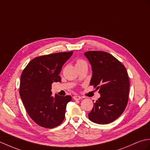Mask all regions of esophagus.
<instances>
[{
  "label": "esophagus",
  "instance_id": "esophagus-1",
  "mask_svg": "<svg viewBox=\"0 0 150 150\" xmlns=\"http://www.w3.org/2000/svg\"><path fill=\"white\" fill-rule=\"evenodd\" d=\"M73 99H74V100H79V99H81V97L79 96H74V97H73Z\"/></svg>",
  "mask_w": 150,
  "mask_h": 150
}]
</instances>
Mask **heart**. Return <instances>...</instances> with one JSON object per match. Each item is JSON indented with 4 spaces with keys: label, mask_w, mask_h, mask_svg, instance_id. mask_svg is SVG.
<instances>
[{
    "label": "heart",
    "mask_w": 150,
    "mask_h": 150,
    "mask_svg": "<svg viewBox=\"0 0 150 150\" xmlns=\"http://www.w3.org/2000/svg\"><path fill=\"white\" fill-rule=\"evenodd\" d=\"M83 63H85V62L83 60V59H78L77 60H76V65H80V64H83Z\"/></svg>",
    "instance_id": "b5f03b06"
}]
</instances>
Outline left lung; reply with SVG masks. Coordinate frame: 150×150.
Listing matches in <instances>:
<instances>
[{"instance_id": "obj_1", "label": "left lung", "mask_w": 150, "mask_h": 150, "mask_svg": "<svg viewBox=\"0 0 150 150\" xmlns=\"http://www.w3.org/2000/svg\"><path fill=\"white\" fill-rule=\"evenodd\" d=\"M85 55L93 72L90 85L99 89L101 94L88 118L97 124H108L117 119L127 105L129 88L127 71L121 62L106 52L91 51Z\"/></svg>"}]
</instances>
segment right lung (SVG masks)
Here are the masks:
<instances>
[{
    "label": "right lung",
    "instance_id": "1",
    "mask_svg": "<svg viewBox=\"0 0 150 150\" xmlns=\"http://www.w3.org/2000/svg\"><path fill=\"white\" fill-rule=\"evenodd\" d=\"M73 51L53 53L33 58L22 71L20 96L29 117L46 128L59 126L64 120L70 96H52L53 82H60L62 66Z\"/></svg>",
    "mask_w": 150,
    "mask_h": 150
}]
</instances>
